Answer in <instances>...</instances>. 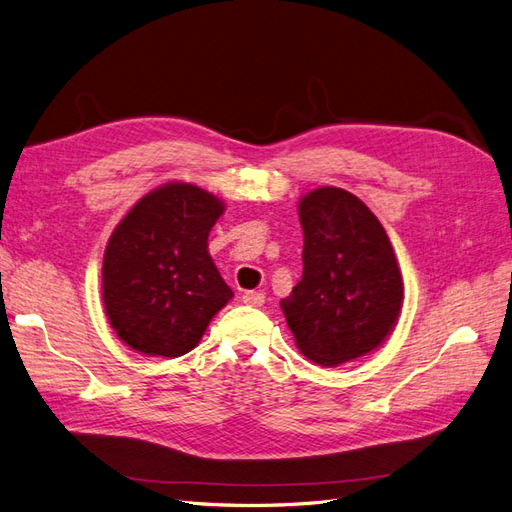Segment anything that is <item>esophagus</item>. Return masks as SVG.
Segmentation results:
<instances>
[{
	"instance_id": "34e87169",
	"label": "esophagus",
	"mask_w": 512,
	"mask_h": 512,
	"mask_svg": "<svg viewBox=\"0 0 512 512\" xmlns=\"http://www.w3.org/2000/svg\"><path fill=\"white\" fill-rule=\"evenodd\" d=\"M243 303H247V305H252V307H260L262 303H265V294L262 292H256V290H247V292H243Z\"/></svg>"
}]
</instances>
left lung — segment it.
<instances>
[{"label":"left lung","instance_id":"left-lung-1","mask_svg":"<svg viewBox=\"0 0 512 512\" xmlns=\"http://www.w3.org/2000/svg\"><path fill=\"white\" fill-rule=\"evenodd\" d=\"M303 277L282 299L299 350L335 367L376 350L395 327L404 282L386 230L363 200L339 188L299 203Z\"/></svg>","mask_w":512,"mask_h":512}]
</instances>
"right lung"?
Returning <instances> with one entry per match:
<instances>
[{"mask_svg": "<svg viewBox=\"0 0 512 512\" xmlns=\"http://www.w3.org/2000/svg\"><path fill=\"white\" fill-rule=\"evenodd\" d=\"M220 198L192 183H166L130 209L102 262L106 316L119 339L149 356L196 348L232 299L207 250Z\"/></svg>", "mask_w": 512, "mask_h": 512, "instance_id": "obj_1", "label": "right lung"}]
</instances>
